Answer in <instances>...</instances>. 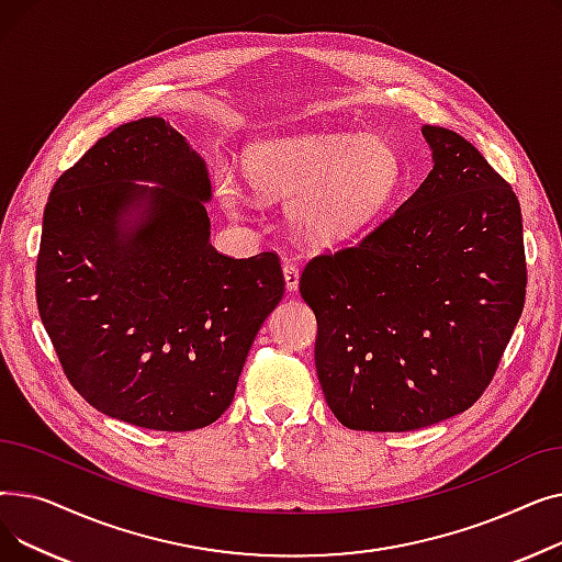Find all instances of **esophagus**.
Returning <instances> with one entry per match:
<instances>
[{
	"instance_id": "esophagus-1",
	"label": "esophagus",
	"mask_w": 562,
	"mask_h": 562,
	"mask_svg": "<svg viewBox=\"0 0 562 562\" xmlns=\"http://www.w3.org/2000/svg\"><path fill=\"white\" fill-rule=\"evenodd\" d=\"M282 273H284V284H286V291H296L299 289V280H301V271L299 266L293 261H284L282 266Z\"/></svg>"
}]
</instances>
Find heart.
I'll return each instance as SVG.
<instances>
[{
	"instance_id": "heart-1",
	"label": "heart",
	"mask_w": 562,
	"mask_h": 562,
	"mask_svg": "<svg viewBox=\"0 0 562 562\" xmlns=\"http://www.w3.org/2000/svg\"><path fill=\"white\" fill-rule=\"evenodd\" d=\"M246 177L257 193L289 200L286 216L307 244L333 248L382 216L405 182V166L396 147L382 138L314 132L250 145ZM216 193L232 214L248 200L227 164L216 168Z\"/></svg>"
}]
</instances>
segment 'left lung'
Segmentation results:
<instances>
[{"mask_svg":"<svg viewBox=\"0 0 562 562\" xmlns=\"http://www.w3.org/2000/svg\"><path fill=\"white\" fill-rule=\"evenodd\" d=\"M422 134L432 153L422 187L301 276L321 390L352 430H417L474 405L524 310L515 191L460 134Z\"/></svg>","mask_w":562,"mask_h":562,"instance_id":"obj_1","label":"left lung"}]
</instances>
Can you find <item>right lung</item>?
<instances>
[{"label": "right lung", "instance_id": "add662e5", "mask_svg": "<svg viewBox=\"0 0 562 562\" xmlns=\"http://www.w3.org/2000/svg\"><path fill=\"white\" fill-rule=\"evenodd\" d=\"M210 170L164 117L115 127L58 177L36 301L72 387L102 415L195 430L229 407L284 278L212 244Z\"/></svg>", "mask_w": 562, "mask_h": 562}]
</instances>
